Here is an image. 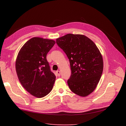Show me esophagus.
<instances>
[{"label": "esophagus", "mask_w": 126, "mask_h": 126, "mask_svg": "<svg viewBox=\"0 0 126 126\" xmlns=\"http://www.w3.org/2000/svg\"><path fill=\"white\" fill-rule=\"evenodd\" d=\"M56 74H57V76H60L61 75V72H60V71H59V70L56 71Z\"/></svg>", "instance_id": "34e87169"}]
</instances>
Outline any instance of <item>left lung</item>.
<instances>
[{
  "instance_id": "left-lung-1",
  "label": "left lung",
  "mask_w": 126,
  "mask_h": 126,
  "mask_svg": "<svg viewBox=\"0 0 126 126\" xmlns=\"http://www.w3.org/2000/svg\"><path fill=\"white\" fill-rule=\"evenodd\" d=\"M67 56L71 76L68 84L74 93L87 96L95 90L103 69V58L95 44L82 34L69 33L56 39Z\"/></svg>"
}]
</instances>
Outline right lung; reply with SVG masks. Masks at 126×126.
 Returning <instances> with one entry per match:
<instances>
[{
  "instance_id": "right-lung-1",
  "label": "right lung",
  "mask_w": 126,
  "mask_h": 126,
  "mask_svg": "<svg viewBox=\"0 0 126 126\" xmlns=\"http://www.w3.org/2000/svg\"><path fill=\"white\" fill-rule=\"evenodd\" d=\"M55 44L52 39L33 37L19 52L16 69L20 83L32 95L41 98L52 90L56 76L51 71L47 55Z\"/></svg>"
}]
</instances>
